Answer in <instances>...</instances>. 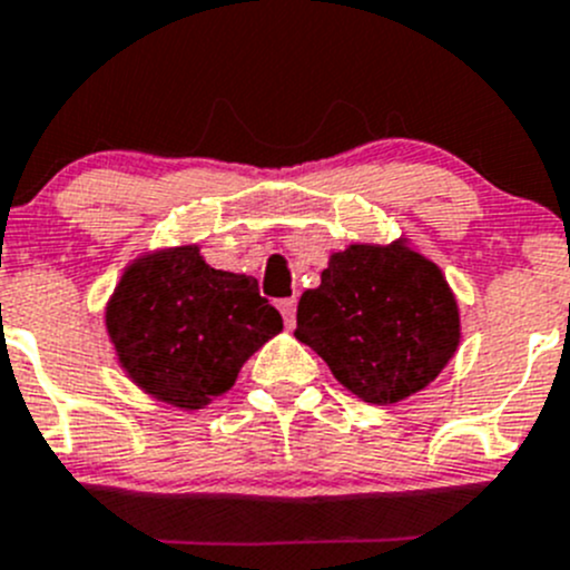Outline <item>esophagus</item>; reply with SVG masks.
<instances>
[{
    "label": "esophagus",
    "instance_id": "esophagus-1",
    "mask_svg": "<svg viewBox=\"0 0 570 570\" xmlns=\"http://www.w3.org/2000/svg\"><path fill=\"white\" fill-rule=\"evenodd\" d=\"M295 308H297V297H284V301H278V312L284 314L286 325H295Z\"/></svg>",
    "mask_w": 570,
    "mask_h": 570
}]
</instances>
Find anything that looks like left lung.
<instances>
[{"instance_id": "1", "label": "left lung", "mask_w": 570, "mask_h": 570, "mask_svg": "<svg viewBox=\"0 0 570 570\" xmlns=\"http://www.w3.org/2000/svg\"><path fill=\"white\" fill-rule=\"evenodd\" d=\"M295 336L364 403L432 384L460 347V306L434 262L406 247L351 245L297 303Z\"/></svg>"}]
</instances>
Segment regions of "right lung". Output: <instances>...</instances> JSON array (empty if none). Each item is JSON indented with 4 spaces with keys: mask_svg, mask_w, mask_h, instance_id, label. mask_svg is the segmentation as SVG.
<instances>
[{
    "mask_svg": "<svg viewBox=\"0 0 570 570\" xmlns=\"http://www.w3.org/2000/svg\"><path fill=\"white\" fill-rule=\"evenodd\" d=\"M105 328L132 384L189 412L228 392L284 320L258 295L256 278L208 267L200 247L184 245L125 269Z\"/></svg>",
    "mask_w": 570,
    "mask_h": 570,
    "instance_id": "right-lung-1",
    "label": "right lung"
}]
</instances>
